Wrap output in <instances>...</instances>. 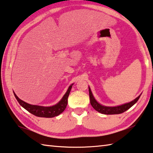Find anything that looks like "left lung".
<instances>
[{
  "label": "left lung",
  "instance_id": "left-lung-1",
  "mask_svg": "<svg viewBox=\"0 0 153 153\" xmlns=\"http://www.w3.org/2000/svg\"><path fill=\"white\" fill-rule=\"evenodd\" d=\"M89 96H90V104L92 106V107L94 108L96 111H97L98 112L100 113L105 114V115H113V114H120L123 112H125L126 111L128 110L129 108L135 104V103L138 101L140 97H137L136 99H134L132 101L126 104H124L120 106H117V107H105V106H102L100 105L97 100H95L92 95V93L90 90V88H89Z\"/></svg>",
  "mask_w": 153,
  "mask_h": 153
}]
</instances>
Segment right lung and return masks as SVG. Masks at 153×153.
<instances>
[{
	"mask_svg": "<svg viewBox=\"0 0 153 153\" xmlns=\"http://www.w3.org/2000/svg\"><path fill=\"white\" fill-rule=\"evenodd\" d=\"M71 84L70 86L69 87L68 90H67L65 94L63 96L62 99L58 102L57 104L52 106V107H42V106H38V105H30L28 103L23 101L22 100L19 99L17 97V96L15 94L14 95L15 98H16L18 102L19 103L21 106H22L25 109H26L27 111H29L30 113L33 114L37 117H54L55 116H57L59 115L63 112V111L65 109V108L67 105V98L69 95V93L71 90L72 88Z\"/></svg>",
	"mask_w": 153,
	"mask_h": 153,
	"instance_id": "1",
	"label": "right lung"
}]
</instances>
